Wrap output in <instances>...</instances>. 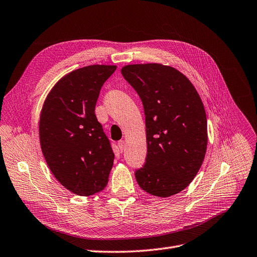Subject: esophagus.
<instances>
[{
    "label": "esophagus",
    "instance_id": "esophagus-1",
    "mask_svg": "<svg viewBox=\"0 0 257 257\" xmlns=\"http://www.w3.org/2000/svg\"><path fill=\"white\" fill-rule=\"evenodd\" d=\"M118 147H119L120 151L122 152V151H123V149H124V147H125V142L123 141V140H120V141H118Z\"/></svg>",
    "mask_w": 257,
    "mask_h": 257
}]
</instances>
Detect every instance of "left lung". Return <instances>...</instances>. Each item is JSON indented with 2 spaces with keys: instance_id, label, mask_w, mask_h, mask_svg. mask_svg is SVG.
Returning a JSON list of instances; mask_svg holds the SVG:
<instances>
[{
  "instance_id": "left-lung-1",
  "label": "left lung",
  "mask_w": 257,
  "mask_h": 257,
  "mask_svg": "<svg viewBox=\"0 0 257 257\" xmlns=\"http://www.w3.org/2000/svg\"><path fill=\"white\" fill-rule=\"evenodd\" d=\"M121 74L139 95L146 115L148 154L135 172L139 187L157 197L186 189L196 176L208 145L207 117L191 81L158 63L123 66Z\"/></svg>"
}]
</instances>
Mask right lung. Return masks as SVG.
Segmentation results:
<instances>
[{
	"instance_id": "1",
	"label": "right lung",
	"mask_w": 257,
	"mask_h": 257,
	"mask_svg": "<svg viewBox=\"0 0 257 257\" xmlns=\"http://www.w3.org/2000/svg\"><path fill=\"white\" fill-rule=\"evenodd\" d=\"M116 65H89L61 78L41 110L39 134L44 158L68 191L90 196L103 190L115 154L95 107L104 82Z\"/></svg>"
}]
</instances>
